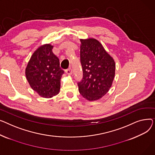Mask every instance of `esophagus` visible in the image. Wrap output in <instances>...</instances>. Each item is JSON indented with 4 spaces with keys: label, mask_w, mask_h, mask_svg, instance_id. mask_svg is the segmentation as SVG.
Instances as JSON below:
<instances>
[{
    "label": "esophagus",
    "mask_w": 155,
    "mask_h": 155,
    "mask_svg": "<svg viewBox=\"0 0 155 155\" xmlns=\"http://www.w3.org/2000/svg\"><path fill=\"white\" fill-rule=\"evenodd\" d=\"M65 72H66V73L67 74H68V75H71V74H72V69H71V68H69V69H66V70L65 71Z\"/></svg>",
    "instance_id": "obj_1"
}]
</instances>
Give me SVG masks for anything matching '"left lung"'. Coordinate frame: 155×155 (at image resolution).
Returning a JSON list of instances; mask_svg holds the SVG:
<instances>
[{"label":"left lung","mask_w":155,"mask_h":155,"mask_svg":"<svg viewBox=\"0 0 155 155\" xmlns=\"http://www.w3.org/2000/svg\"><path fill=\"white\" fill-rule=\"evenodd\" d=\"M80 41V61L83 76L78 83L79 91L89 101H96L110 89L115 74V62L96 39Z\"/></svg>","instance_id":"obj_1"}]
</instances>
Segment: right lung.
Masks as SVG:
<instances>
[{"label": "right lung", "instance_id": "obj_1", "mask_svg": "<svg viewBox=\"0 0 155 155\" xmlns=\"http://www.w3.org/2000/svg\"><path fill=\"white\" fill-rule=\"evenodd\" d=\"M52 45L45 44L32 54L27 68L25 76L31 87L45 98L57 95L60 89L64 71L59 67V60L53 54Z\"/></svg>", "mask_w": 155, "mask_h": 155}]
</instances>
